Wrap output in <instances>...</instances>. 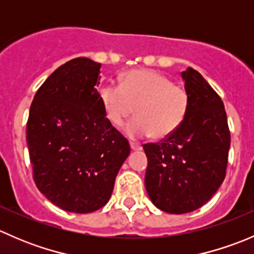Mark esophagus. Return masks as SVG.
<instances>
[{
	"label": "esophagus",
	"instance_id": "obj_1",
	"mask_svg": "<svg viewBox=\"0 0 254 254\" xmlns=\"http://www.w3.org/2000/svg\"><path fill=\"white\" fill-rule=\"evenodd\" d=\"M130 147H131L132 151H139L141 150L142 146L139 145V143H135V142H130Z\"/></svg>",
	"mask_w": 254,
	"mask_h": 254
}]
</instances>
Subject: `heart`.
Instances as JSON below:
<instances>
[{
  "instance_id": "1",
  "label": "heart",
  "mask_w": 254,
  "mask_h": 254,
  "mask_svg": "<svg viewBox=\"0 0 254 254\" xmlns=\"http://www.w3.org/2000/svg\"><path fill=\"white\" fill-rule=\"evenodd\" d=\"M99 101L106 118L115 127L131 117L136 108L137 118L125 127V134L134 140L151 135L156 140L170 137L183 124L190 104L184 87L151 70L129 71L122 84H104Z\"/></svg>"
}]
</instances>
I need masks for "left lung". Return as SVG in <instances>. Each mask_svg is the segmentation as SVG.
<instances>
[{
    "instance_id": "obj_1",
    "label": "left lung",
    "mask_w": 254,
    "mask_h": 254,
    "mask_svg": "<svg viewBox=\"0 0 254 254\" xmlns=\"http://www.w3.org/2000/svg\"><path fill=\"white\" fill-rule=\"evenodd\" d=\"M190 99L186 120L160 142L143 145L145 186L151 201L170 214L203 206L226 176L231 136L219 94L194 68L182 72Z\"/></svg>"
}]
</instances>
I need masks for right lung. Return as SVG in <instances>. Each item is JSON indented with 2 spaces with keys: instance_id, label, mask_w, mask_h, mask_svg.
I'll return each instance as SVG.
<instances>
[{
  "instance_id": "1",
  "label": "right lung",
  "mask_w": 254,
  "mask_h": 254,
  "mask_svg": "<svg viewBox=\"0 0 254 254\" xmlns=\"http://www.w3.org/2000/svg\"><path fill=\"white\" fill-rule=\"evenodd\" d=\"M99 70L87 58L56 68L35 93L27 122L35 186L56 206L78 214L108 203L130 153L99 101Z\"/></svg>"
}]
</instances>
